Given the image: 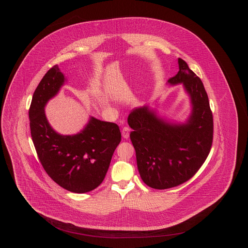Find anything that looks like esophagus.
<instances>
[{
	"instance_id": "obj_1",
	"label": "esophagus",
	"mask_w": 248,
	"mask_h": 248,
	"mask_svg": "<svg viewBox=\"0 0 248 248\" xmlns=\"http://www.w3.org/2000/svg\"><path fill=\"white\" fill-rule=\"evenodd\" d=\"M130 133H131V129H130L129 127H124L123 130H122V132H121L122 137H123L124 139H126V140L130 137Z\"/></svg>"
}]
</instances>
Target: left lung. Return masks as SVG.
<instances>
[{"instance_id":"8db88e82","label":"left lung","mask_w":248,"mask_h":248,"mask_svg":"<svg viewBox=\"0 0 248 248\" xmlns=\"http://www.w3.org/2000/svg\"><path fill=\"white\" fill-rule=\"evenodd\" d=\"M178 68L168 83H182L190 96L192 112L186 123L167 122L148 106L134 108L128 116L140 177L154 189H168L189 180L204 163L212 146V110L204 86L181 58Z\"/></svg>"}]
</instances>
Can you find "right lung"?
<instances>
[{"label": "right lung", "mask_w": 248, "mask_h": 248, "mask_svg": "<svg viewBox=\"0 0 248 248\" xmlns=\"http://www.w3.org/2000/svg\"><path fill=\"white\" fill-rule=\"evenodd\" d=\"M65 81L64 74L55 65L39 83L29 111L31 133L46 174L64 189L83 194L93 191L104 180L114 150L121 141V133L115 123L93 116L76 135L56 133L47 122L45 106Z\"/></svg>", "instance_id": "add662e5"}]
</instances>
